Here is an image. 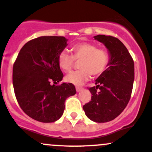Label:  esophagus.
<instances>
[{"mask_svg": "<svg viewBox=\"0 0 152 152\" xmlns=\"http://www.w3.org/2000/svg\"><path fill=\"white\" fill-rule=\"evenodd\" d=\"M76 92H80L81 90H82V87H76Z\"/></svg>", "mask_w": 152, "mask_h": 152, "instance_id": "1", "label": "esophagus"}]
</instances>
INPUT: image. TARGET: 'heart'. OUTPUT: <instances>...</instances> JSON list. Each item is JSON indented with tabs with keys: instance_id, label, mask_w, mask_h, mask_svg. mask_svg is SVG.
<instances>
[{
	"instance_id": "heart-1",
	"label": "heart",
	"mask_w": 152,
	"mask_h": 152,
	"mask_svg": "<svg viewBox=\"0 0 152 152\" xmlns=\"http://www.w3.org/2000/svg\"><path fill=\"white\" fill-rule=\"evenodd\" d=\"M73 56L66 50L58 55V65L65 73L70 72L74 65L75 60L80 61V70L71 72L65 76V81L75 85H80L88 80L90 76H99L105 71L109 65L110 56L108 51L99 48L95 44L87 42L75 43L70 48Z\"/></svg>"
}]
</instances>
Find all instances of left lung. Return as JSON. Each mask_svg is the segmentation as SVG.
I'll return each mask as SVG.
<instances>
[{
    "mask_svg": "<svg viewBox=\"0 0 152 152\" xmlns=\"http://www.w3.org/2000/svg\"><path fill=\"white\" fill-rule=\"evenodd\" d=\"M108 49V67L90 87L91 101L83 106L89 119L98 123L110 121L119 115L131 98L134 79V61L118 38L99 34L94 37Z\"/></svg>",
    "mask_w": 152,
    "mask_h": 152,
    "instance_id": "8db88e82",
    "label": "left lung"
}]
</instances>
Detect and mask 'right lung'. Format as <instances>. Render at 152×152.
I'll list each match as a JSON object with an SVG mask.
<instances>
[{
	"instance_id": "right-lung-1",
	"label": "right lung",
	"mask_w": 152,
	"mask_h": 152,
	"mask_svg": "<svg viewBox=\"0 0 152 152\" xmlns=\"http://www.w3.org/2000/svg\"><path fill=\"white\" fill-rule=\"evenodd\" d=\"M67 41L57 36L31 39L20 49L14 63L12 81L17 101L23 111L37 121L51 123L60 118L66 99L76 93L71 83L56 85L63 78L58 55L67 45Z\"/></svg>"
}]
</instances>
